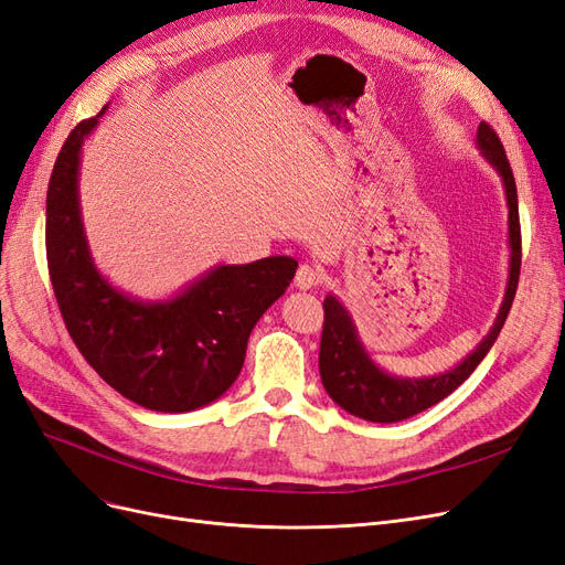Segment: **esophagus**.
<instances>
[{
  "label": "esophagus",
  "instance_id": "34e87169",
  "mask_svg": "<svg viewBox=\"0 0 565 565\" xmlns=\"http://www.w3.org/2000/svg\"><path fill=\"white\" fill-rule=\"evenodd\" d=\"M319 281H321L319 267L307 265V263H302V265L298 267L296 279H294V284H296L300 290H311L315 286H319Z\"/></svg>",
  "mask_w": 565,
  "mask_h": 565
}]
</instances>
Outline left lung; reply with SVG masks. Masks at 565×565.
<instances>
[{
	"instance_id": "obj_1",
	"label": "left lung",
	"mask_w": 565,
	"mask_h": 565,
	"mask_svg": "<svg viewBox=\"0 0 565 565\" xmlns=\"http://www.w3.org/2000/svg\"><path fill=\"white\" fill-rule=\"evenodd\" d=\"M477 143L479 149H482L484 158L495 167L500 177H503L508 206H510L512 258H510V281H508L503 307H500L489 335L461 365H456L454 370L440 374V377L395 380L367 359L363 344L359 342L356 328L351 323L349 311L340 305V300L328 296L323 300V332H321V351H319L321 382L332 401L349 414L361 416L365 422H377V424L403 422L445 401L447 395L461 386L475 372V367L484 361L489 349L500 335V328H503L510 315L512 300L516 294V284H519V271H521V225H519L516 183H514V174H512V167L505 156L503 143H500L495 130L489 122H479Z\"/></svg>"
}]
</instances>
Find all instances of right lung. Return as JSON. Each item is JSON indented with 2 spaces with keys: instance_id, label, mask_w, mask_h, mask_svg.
Segmentation results:
<instances>
[{
  "instance_id": "add662e5",
  "label": "right lung",
  "mask_w": 565,
  "mask_h": 565,
  "mask_svg": "<svg viewBox=\"0 0 565 565\" xmlns=\"http://www.w3.org/2000/svg\"><path fill=\"white\" fill-rule=\"evenodd\" d=\"M99 116L70 132L49 181L53 294L83 359L111 388L146 409L191 412L233 386L250 330L294 281L298 260L221 265L174 300L156 305L118 294L93 265L76 193L81 143Z\"/></svg>"
}]
</instances>
